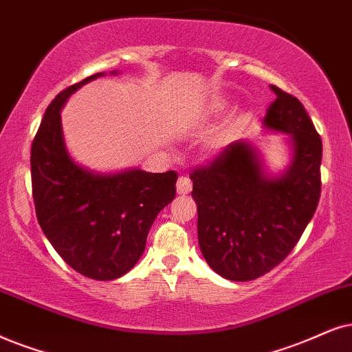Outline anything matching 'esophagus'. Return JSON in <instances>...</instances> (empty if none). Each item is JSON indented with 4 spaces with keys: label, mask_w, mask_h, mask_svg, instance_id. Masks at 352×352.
Masks as SVG:
<instances>
[{
    "label": "esophagus",
    "mask_w": 352,
    "mask_h": 352,
    "mask_svg": "<svg viewBox=\"0 0 352 352\" xmlns=\"http://www.w3.org/2000/svg\"><path fill=\"white\" fill-rule=\"evenodd\" d=\"M190 191H191V180L185 175L179 177V180H177V193H179V195H188Z\"/></svg>",
    "instance_id": "obj_1"
}]
</instances>
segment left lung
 I'll return each instance as SVG.
<instances>
[{"mask_svg": "<svg viewBox=\"0 0 352 352\" xmlns=\"http://www.w3.org/2000/svg\"><path fill=\"white\" fill-rule=\"evenodd\" d=\"M271 89L276 100L263 128L287 136V166L270 172L258 143L239 140L191 175L199 248L206 263L229 281H252L281 263L320 199L322 140L304 105L279 87Z\"/></svg>", "mask_w": 352, "mask_h": 352, "instance_id": "obj_1", "label": "left lung"}]
</instances>
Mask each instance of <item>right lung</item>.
<instances>
[{
    "mask_svg": "<svg viewBox=\"0 0 352 352\" xmlns=\"http://www.w3.org/2000/svg\"><path fill=\"white\" fill-rule=\"evenodd\" d=\"M102 76L92 74L52 100L34 138L30 170L38 224L58 255L86 278L113 281L143 255L151 226L175 198L177 172H99L74 161L60 112L78 89Z\"/></svg>",
    "mask_w": 352,
    "mask_h": 352,
    "instance_id": "obj_1",
    "label": "right lung"
}]
</instances>
